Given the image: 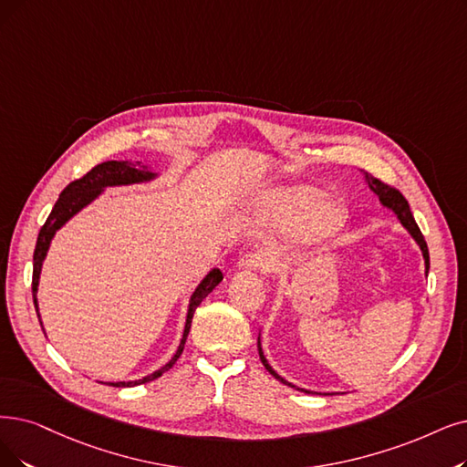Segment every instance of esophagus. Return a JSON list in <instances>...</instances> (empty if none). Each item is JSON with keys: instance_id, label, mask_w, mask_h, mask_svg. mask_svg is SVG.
Listing matches in <instances>:
<instances>
[{"instance_id": "obj_1", "label": "esophagus", "mask_w": 467, "mask_h": 467, "mask_svg": "<svg viewBox=\"0 0 467 467\" xmlns=\"http://www.w3.org/2000/svg\"><path fill=\"white\" fill-rule=\"evenodd\" d=\"M272 266L270 258L266 254H258V253H247L239 258L237 268L245 270V272H254V270H263L268 272Z\"/></svg>"}]
</instances>
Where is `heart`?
<instances>
[{
    "mask_svg": "<svg viewBox=\"0 0 467 467\" xmlns=\"http://www.w3.org/2000/svg\"><path fill=\"white\" fill-rule=\"evenodd\" d=\"M324 190L312 183L289 185L265 195L263 213L272 226H284L298 216L291 230V239L301 245H320L337 235L348 218L341 199H324Z\"/></svg>",
    "mask_w": 467,
    "mask_h": 467,
    "instance_id": "1",
    "label": "heart"
}]
</instances>
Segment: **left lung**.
<instances>
[{
  "label": "left lung",
  "mask_w": 467,
  "mask_h": 467,
  "mask_svg": "<svg viewBox=\"0 0 467 467\" xmlns=\"http://www.w3.org/2000/svg\"><path fill=\"white\" fill-rule=\"evenodd\" d=\"M362 176H364V182L368 183V188L379 197V201H381L383 207H385V209H389V211H393V213L397 214V218L400 220L402 226L408 230V234L414 237V241H416L418 247H420V251H421V254H423L425 275H427V272H429V251H427V244H425V239H423V235H421V232H420V228H418V223H416V220H414L412 211H410V207H408V201L402 197V193H400V192H397V190H393V188H389V185H387V183H383L381 180H378V178H374V176H369L368 172H362ZM256 348H258L260 362L265 364V368L270 371V374H272L277 381H282L284 385H287V387H291V389L303 390V393H314V390L301 389V387H296V385L289 383L287 379H284L282 376H279L277 371L268 364V360H266V357H265V352H263V343H260V333H258V339H256ZM318 395H322V393H318ZM324 395H333V393H324Z\"/></svg>",
  "instance_id": "left-lung-1"
}]
</instances>
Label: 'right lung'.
<instances>
[{
  "label": "right lung",
  "instance_id": "right-lung-1",
  "mask_svg": "<svg viewBox=\"0 0 467 467\" xmlns=\"http://www.w3.org/2000/svg\"><path fill=\"white\" fill-rule=\"evenodd\" d=\"M157 178H159V172H153V169L149 164H140V162H132V161H107V162L98 164L96 169H91L84 178L74 180L72 183H68L67 188L61 192L51 214L47 216L46 223L40 230V235H38V241H36V249H34L32 296H34V306H36V314H38L42 329H44V324H42L40 308H38V284H40V274H42L44 260L47 256V251H49V245H51L55 234H57L72 216H77L82 209L88 207V204L96 201L107 188H117V185L147 183V182H153ZM222 277H223L222 272L218 268H213L207 275L201 279V284L192 293L190 305H188V314H185V326H183V333H182V341H180V345L174 352V357L169 362L161 366L157 371H153V374H149L141 379H136V381H109L105 385L136 387V385H141V383L153 381V379L161 378L164 371H169L176 364V360L180 358V354L183 352V345H185V339H188V333H190L192 320H193V314H195L197 306L202 303V298L207 296L222 282Z\"/></svg>",
  "mask_w": 467,
  "mask_h": 467
}]
</instances>
